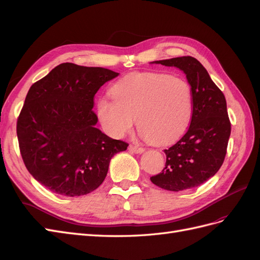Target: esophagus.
<instances>
[{
	"instance_id": "esophagus-1",
	"label": "esophagus",
	"mask_w": 260,
	"mask_h": 260,
	"mask_svg": "<svg viewBox=\"0 0 260 260\" xmlns=\"http://www.w3.org/2000/svg\"><path fill=\"white\" fill-rule=\"evenodd\" d=\"M129 151L131 153H136V154H141L144 152V148L143 147H140V146H137V145H130L129 146Z\"/></svg>"
}]
</instances>
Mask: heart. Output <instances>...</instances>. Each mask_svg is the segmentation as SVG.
Instances as JSON below:
<instances>
[{"label": "heart", "mask_w": 260, "mask_h": 260, "mask_svg": "<svg viewBox=\"0 0 260 260\" xmlns=\"http://www.w3.org/2000/svg\"><path fill=\"white\" fill-rule=\"evenodd\" d=\"M112 96L99 101L98 115L115 138L131 131L138 118V128L149 142L170 144L184 135L192 120L194 92L182 77L132 74L114 84Z\"/></svg>", "instance_id": "b5f03b06"}]
</instances>
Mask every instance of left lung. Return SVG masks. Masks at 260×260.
I'll use <instances>...</instances> for the list:
<instances>
[{"mask_svg": "<svg viewBox=\"0 0 260 260\" xmlns=\"http://www.w3.org/2000/svg\"><path fill=\"white\" fill-rule=\"evenodd\" d=\"M177 67L186 75L194 92V111L185 135L167 149L166 165L152 182L168 191L200 186L222 166L231 133L223 93L211 80L207 70L192 56L154 61Z\"/></svg>", "mask_w": 260, "mask_h": 260, "instance_id": "left-lung-1", "label": "left lung"}]
</instances>
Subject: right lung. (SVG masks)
Listing matches in <instances>:
<instances>
[{
	"label": "right lung",
	"mask_w": 260,
	"mask_h": 260,
	"mask_svg": "<svg viewBox=\"0 0 260 260\" xmlns=\"http://www.w3.org/2000/svg\"><path fill=\"white\" fill-rule=\"evenodd\" d=\"M118 73L62 62L29 89L17 119L26 168L48 190L81 196L103 183L112 157L128 143L95 128L94 96Z\"/></svg>",
	"instance_id": "1"
}]
</instances>
